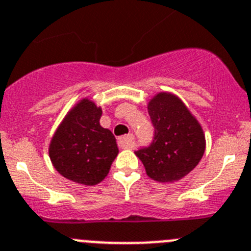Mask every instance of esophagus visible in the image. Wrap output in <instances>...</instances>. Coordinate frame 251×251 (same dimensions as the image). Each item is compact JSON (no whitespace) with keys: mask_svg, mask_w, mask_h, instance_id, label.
I'll use <instances>...</instances> for the list:
<instances>
[{"mask_svg":"<svg viewBox=\"0 0 251 251\" xmlns=\"http://www.w3.org/2000/svg\"><path fill=\"white\" fill-rule=\"evenodd\" d=\"M133 142V135L130 133V135H126V136H123L119 139V146L121 149H131L132 147Z\"/></svg>","mask_w":251,"mask_h":251,"instance_id":"esophagus-1","label":"esophagus"}]
</instances>
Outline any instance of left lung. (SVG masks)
Segmentation results:
<instances>
[{
    "label": "left lung",
    "mask_w": 251,
    "mask_h": 251,
    "mask_svg": "<svg viewBox=\"0 0 251 251\" xmlns=\"http://www.w3.org/2000/svg\"><path fill=\"white\" fill-rule=\"evenodd\" d=\"M147 110L154 127L153 141L135 154L150 178L161 183L179 181L194 170L204 154L202 126L175 94H156Z\"/></svg>",
    "instance_id": "left-lung-1"
}]
</instances>
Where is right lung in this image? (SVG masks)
Returning <instances> with one entry per match:
<instances>
[{
	"label": "right lung",
	"instance_id": "1",
	"mask_svg": "<svg viewBox=\"0 0 251 251\" xmlns=\"http://www.w3.org/2000/svg\"><path fill=\"white\" fill-rule=\"evenodd\" d=\"M102 110L88 98L68 111L49 144L55 170L84 186L100 183L119 153L112 132L100 125Z\"/></svg>",
	"mask_w": 251,
	"mask_h": 251
}]
</instances>
